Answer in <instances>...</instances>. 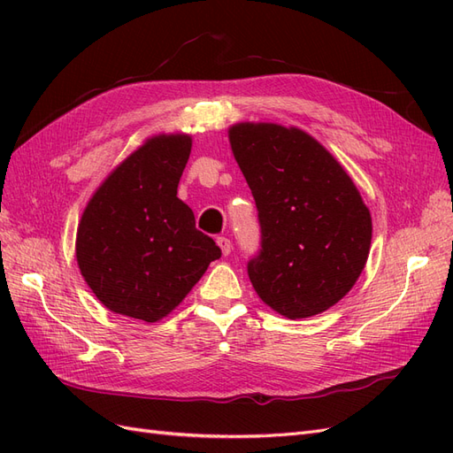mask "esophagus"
<instances>
[{
    "label": "esophagus",
    "instance_id": "obj_1",
    "mask_svg": "<svg viewBox=\"0 0 453 453\" xmlns=\"http://www.w3.org/2000/svg\"><path fill=\"white\" fill-rule=\"evenodd\" d=\"M217 245L219 248H221V253L226 257V255H230V250H232V243H230V240L228 238H225V236H219L217 238Z\"/></svg>",
    "mask_w": 453,
    "mask_h": 453
}]
</instances>
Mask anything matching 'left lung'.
<instances>
[{
  "instance_id": "8db88e82",
  "label": "left lung",
  "mask_w": 453,
  "mask_h": 453,
  "mask_svg": "<svg viewBox=\"0 0 453 453\" xmlns=\"http://www.w3.org/2000/svg\"><path fill=\"white\" fill-rule=\"evenodd\" d=\"M228 142L260 223L248 273L266 306L289 319L344 298L366 265L372 217L342 164L304 130L238 122Z\"/></svg>"
}]
</instances>
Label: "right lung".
<instances>
[{"label": "right lung", "mask_w": 453, "mask_h": 453, "mask_svg": "<svg viewBox=\"0 0 453 453\" xmlns=\"http://www.w3.org/2000/svg\"><path fill=\"white\" fill-rule=\"evenodd\" d=\"M190 147L188 134L147 138L105 177L81 215L77 265L107 310L157 323L221 257L177 198Z\"/></svg>", "instance_id": "add662e5"}]
</instances>
